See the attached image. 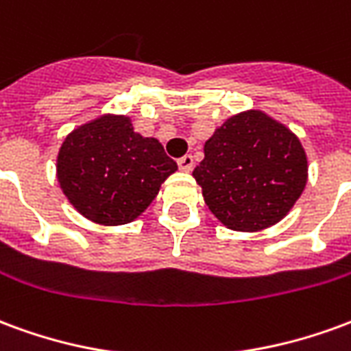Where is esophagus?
<instances>
[{
  "label": "esophagus",
  "instance_id": "34e87169",
  "mask_svg": "<svg viewBox=\"0 0 351 351\" xmlns=\"http://www.w3.org/2000/svg\"><path fill=\"white\" fill-rule=\"evenodd\" d=\"M178 167L182 169V171H191L193 169V158H191L190 154H186V156H182L180 160H178Z\"/></svg>",
  "mask_w": 351,
  "mask_h": 351
}]
</instances>
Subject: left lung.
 Returning <instances> with one entry per match:
<instances>
[{
	"mask_svg": "<svg viewBox=\"0 0 351 351\" xmlns=\"http://www.w3.org/2000/svg\"><path fill=\"white\" fill-rule=\"evenodd\" d=\"M193 178L223 226L259 231L282 220L301 197L308 163L301 141L286 125L248 110L214 131Z\"/></svg>",
	"mask_w": 351,
	"mask_h": 351,
	"instance_id": "1",
	"label": "left lung"
}]
</instances>
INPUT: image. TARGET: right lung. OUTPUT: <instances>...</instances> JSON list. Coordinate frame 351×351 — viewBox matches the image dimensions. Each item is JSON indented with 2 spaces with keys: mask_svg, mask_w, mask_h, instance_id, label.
<instances>
[{
  "mask_svg": "<svg viewBox=\"0 0 351 351\" xmlns=\"http://www.w3.org/2000/svg\"><path fill=\"white\" fill-rule=\"evenodd\" d=\"M56 169L65 197L84 218L122 226L145 213L176 161L156 138L135 133L128 116L105 114L67 135Z\"/></svg>",
  "mask_w": 351,
  "mask_h": 351,
  "instance_id": "obj_1",
  "label": "right lung"
}]
</instances>
